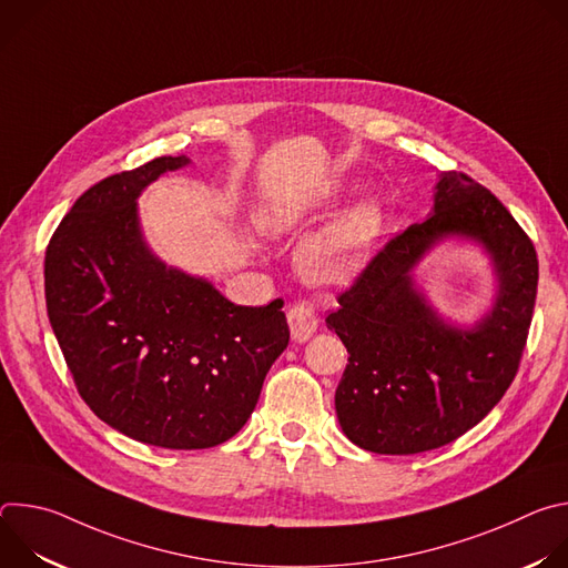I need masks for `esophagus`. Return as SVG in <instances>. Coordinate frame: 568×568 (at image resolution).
I'll use <instances>...</instances> for the list:
<instances>
[{
    "mask_svg": "<svg viewBox=\"0 0 568 568\" xmlns=\"http://www.w3.org/2000/svg\"><path fill=\"white\" fill-rule=\"evenodd\" d=\"M287 323H290L292 339L298 344L307 342L318 328V318H316L314 310L307 305H292L287 310Z\"/></svg>",
    "mask_w": 568,
    "mask_h": 568,
    "instance_id": "obj_1",
    "label": "esophagus"
}]
</instances>
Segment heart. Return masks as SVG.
Here are the masks:
<instances>
[{"mask_svg":"<svg viewBox=\"0 0 568 568\" xmlns=\"http://www.w3.org/2000/svg\"><path fill=\"white\" fill-rule=\"evenodd\" d=\"M342 197V184L323 182L310 191L272 200L258 211L256 222L267 237H290L328 215ZM384 229L386 213L382 202L373 197L357 200L326 226H321L301 247L296 256L301 276L318 287L351 283L368 265Z\"/></svg>","mask_w":568,"mask_h":568,"instance_id":"b5f03b06","label":"heart"}]
</instances>
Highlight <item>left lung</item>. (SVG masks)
<instances>
[{"mask_svg":"<svg viewBox=\"0 0 568 568\" xmlns=\"http://www.w3.org/2000/svg\"><path fill=\"white\" fill-rule=\"evenodd\" d=\"M436 178L427 220L393 237L326 318L351 355L335 390L339 427L375 454L438 449L478 425L513 384L532 318L528 235L485 186ZM449 239L478 246L494 270V298L471 324L445 317L415 278Z\"/></svg>","mask_w":568,"mask_h":568,"instance_id":"8db88e82","label":"left lung"}]
</instances>
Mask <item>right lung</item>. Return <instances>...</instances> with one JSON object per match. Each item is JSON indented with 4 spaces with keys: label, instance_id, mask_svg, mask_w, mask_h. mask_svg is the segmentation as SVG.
<instances>
[{
    "label": "right lung",
    "instance_id": "add662e5",
    "mask_svg": "<svg viewBox=\"0 0 568 568\" xmlns=\"http://www.w3.org/2000/svg\"><path fill=\"white\" fill-rule=\"evenodd\" d=\"M189 164L156 156L94 184L44 258L47 312L78 393L112 429L166 449L235 436L290 342L283 301L235 305L148 245L141 193Z\"/></svg>",
    "mask_w": 568,
    "mask_h": 568
}]
</instances>
